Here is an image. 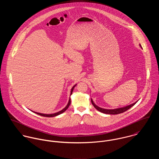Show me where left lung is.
Wrapping results in <instances>:
<instances>
[{
  "label": "left lung",
  "instance_id": "left-lung-1",
  "mask_svg": "<svg viewBox=\"0 0 159 159\" xmlns=\"http://www.w3.org/2000/svg\"><path fill=\"white\" fill-rule=\"evenodd\" d=\"M140 46L141 47V46L140 45ZM137 102H136L135 103H133V104H131L129 106H127V107H123V108H117V109H114V110H107V109H103V108H100L98 107H97L93 102L92 99L91 98V103L93 105V106L98 110L101 113H103L105 114H117L122 113L125 111H126L127 110H128L129 109H130L131 107H132L134 105H135V104Z\"/></svg>",
  "mask_w": 159,
  "mask_h": 159
}]
</instances>
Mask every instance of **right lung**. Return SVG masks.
<instances>
[{
	"mask_svg": "<svg viewBox=\"0 0 159 159\" xmlns=\"http://www.w3.org/2000/svg\"><path fill=\"white\" fill-rule=\"evenodd\" d=\"M76 84H75V86L71 88V93H70V95L72 94V92L73 91V89H74V88L75 87V86H76ZM70 103H71V100H70V98L67 105V106H66V107L63 110H62L61 111H59V112H57V113H56L46 114L39 113H37V112H34V111H33V112H34L35 113L37 114H39V115H40V116H44V117H54V116H56L59 115V114H61L63 113L64 111H66V110H67L68 107L70 106Z\"/></svg>",
	"mask_w": 159,
	"mask_h": 159,
	"instance_id": "1",
	"label": "right lung"
}]
</instances>
